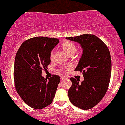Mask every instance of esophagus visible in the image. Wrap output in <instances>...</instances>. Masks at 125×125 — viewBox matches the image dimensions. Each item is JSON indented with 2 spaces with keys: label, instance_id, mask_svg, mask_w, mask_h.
Wrapping results in <instances>:
<instances>
[{
  "label": "esophagus",
  "instance_id": "esophagus-1",
  "mask_svg": "<svg viewBox=\"0 0 125 125\" xmlns=\"http://www.w3.org/2000/svg\"><path fill=\"white\" fill-rule=\"evenodd\" d=\"M67 79V77H65V76H62L61 77V79L62 80H65V79Z\"/></svg>",
  "mask_w": 125,
  "mask_h": 125
}]
</instances>
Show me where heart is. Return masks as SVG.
Wrapping results in <instances>:
<instances>
[{
	"instance_id": "obj_1",
	"label": "heart",
	"mask_w": 125,
	"mask_h": 125,
	"mask_svg": "<svg viewBox=\"0 0 125 125\" xmlns=\"http://www.w3.org/2000/svg\"><path fill=\"white\" fill-rule=\"evenodd\" d=\"M62 47L63 49V50L67 53L69 55H71V54H74L77 51V48H76V46L73 43L71 42H69V41H66V42H64L62 44ZM54 56V51H51L50 54V58L52 59ZM66 68H68V67H66Z\"/></svg>"
}]
</instances>
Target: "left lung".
<instances>
[{
  "mask_svg": "<svg viewBox=\"0 0 125 125\" xmlns=\"http://www.w3.org/2000/svg\"><path fill=\"white\" fill-rule=\"evenodd\" d=\"M66 39L77 42L83 49L76 71L82 72L84 80L71 77L72 85L68 90L70 101L83 110L96 106L106 94L111 79V57L104 43L92 34H83Z\"/></svg>",
  "mask_w": 125,
  "mask_h": 125,
  "instance_id": "1",
  "label": "left lung"
}]
</instances>
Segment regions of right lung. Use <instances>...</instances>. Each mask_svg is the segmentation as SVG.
<instances>
[{"mask_svg":"<svg viewBox=\"0 0 125 125\" xmlns=\"http://www.w3.org/2000/svg\"><path fill=\"white\" fill-rule=\"evenodd\" d=\"M59 43L57 38L37 37L21 45L14 60V81L16 92L30 107L42 109L55 96L60 78L52 75L49 80L42 76L50 64V54Z\"/></svg>","mask_w":125,"mask_h":125,"instance_id":"obj_1","label":"right lung"}]
</instances>
